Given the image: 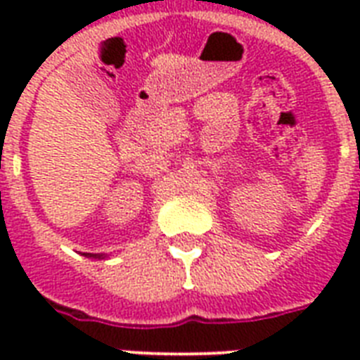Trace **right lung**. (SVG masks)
Masks as SVG:
<instances>
[{
	"label": "right lung",
	"instance_id": "add662e5",
	"mask_svg": "<svg viewBox=\"0 0 360 360\" xmlns=\"http://www.w3.org/2000/svg\"><path fill=\"white\" fill-rule=\"evenodd\" d=\"M86 256H89V257H97V254H86ZM101 257V256H98Z\"/></svg>",
	"mask_w": 360,
	"mask_h": 360
}]
</instances>
